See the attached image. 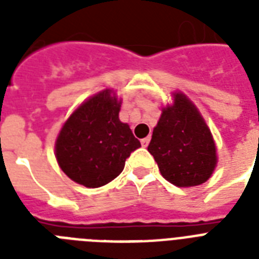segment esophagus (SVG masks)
I'll list each match as a JSON object with an SVG mask.
<instances>
[{
    "mask_svg": "<svg viewBox=\"0 0 259 259\" xmlns=\"http://www.w3.org/2000/svg\"><path fill=\"white\" fill-rule=\"evenodd\" d=\"M149 141H150V138H149V137L142 138V140H141V145L144 146V148H146V146L149 145Z\"/></svg>",
    "mask_w": 259,
    "mask_h": 259,
    "instance_id": "1",
    "label": "esophagus"
}]
</instances>
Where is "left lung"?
<instances>
[{"label":"left lung","mask_w":259,"mask_h":259,"mask_svg":"<svg viewBox=\"0 0 259 259\" xmlns=\"http://www.w3.org/2000/svg\"><path fill=\"white\" fill-rule=\"evenodd\" d=\"M162 177L177 187L203 184L217 165V148L211 132L184 94L162 110L148 146Z\"/></svg>","instance_id":"left-lung-1"}]
</instances>
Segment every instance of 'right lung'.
I'll return each mask as SVG.
<instances>
[{
    "label": "right lung",
    "mask_w": 259,
    "mask_h": 259,
    "mask_svg": "<svg viewBox=\"0 0 259 259\" xmlns=\"http://www.w3.org/2000/svg\"><path fill=\"white\" fill-rule=\"evenodd\" d=\"M110 94L105 90L79 106L56 141V158L63 172L89 188L114 180L130 153L141 146L129 125L119 121L121 103Z\"/></svg>",
    "instance_id": "obj_1"
}]
</instances>
